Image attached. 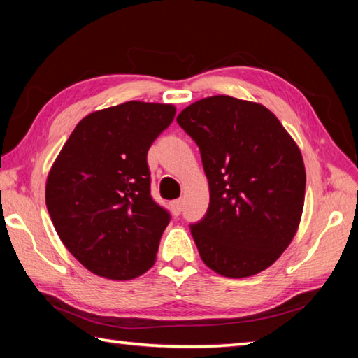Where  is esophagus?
I'll return each instance as SVG.
<instances>
[{
  "label": "esophagus",
  "mask_w": 358,
  "mask_h": 358,
  "mask_svg": "<svg viewBox=\"0 0 358 358\" xmlns=\"http://www.w3.org/2000/svg\"><path fill=\"white\" fill-rule=\"evenodd\" d=\"M181 207H183V199H177V201H173L171 203V208H172L175 216H178L181 213Z\"/></svg>",
  "instance_id": "obj_1"
}]
</instances>
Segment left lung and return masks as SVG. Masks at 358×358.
Segmentation results:
<instances>
[{"mask_svg":"<svg viewBox=\"0 0 358 358\" xmlns=\"http://www.w3.org/2000/svg\"><path fill=\"white\" fill-rule=\"evenodd\" d=\"M177 121L201 150L208 178L207 215L191 224L203 264L227 278L268 268L300 224V148L268 108L232 96L194 102Z\"/></svg>","mask_w":358,"mask_h":358,"instance_id":"8db88e82","label":"left lung"}]
</instances>
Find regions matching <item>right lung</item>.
Here are the masks:
<instances>
[{
  "label": "right lung",
  "instance_id": "right-lung-1",
  "mask_svg": "<svg viewBox=\"0 0 358 358\" xmlns=\"http://www.w3.org/2000/svg\"><path fill=\"white\" fill-rule=\"evenodd\" d=\"M173 117L172 104L141 101L93 112L53 162L48 215L63 245L92 273L124 281L153 266L171 215L150 194L147 155Z\"/></svg>",
  "mask_w": 358,
  "mask_h": 358
}]
</instances>
